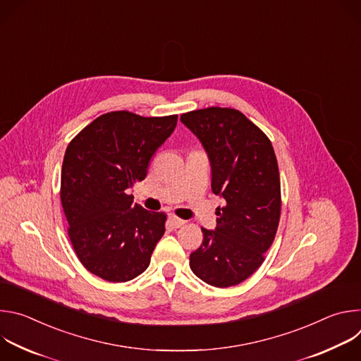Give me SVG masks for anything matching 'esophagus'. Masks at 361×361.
<instances>
[{
	"label": "esophagus",
	"instance_id": "obj_1",
	"mask_svg": "<svg viewBox=\"0 0 361 361\" xmlns=\"http://www.w3.org/2000/svg\"><path fill=\"white\" fill-rule=\"evenodd\" d=\"M169 223H170V226H171L173 228H180V227H183V226L185 224L184 220H181V219L176 217V216H170V217H169Z\"/></svg>",
	"mask_w": 361,
	"mask_h": 361
}]
</instances>
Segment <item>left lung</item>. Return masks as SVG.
<instances>
[{
    "instance_id": "left-lung-1",
    "label": "left lung",
    "mask_w": 361,
    "mask_h": 361,
    "mask_svg": "<svg viewBox=\"0 0 361 361\" xmlns=\"http://www.w3.org/2000/svg\"><path fill=\"white\" fill-rule=\"evenodd\" d=\"M180 120L207 152L212 190L226 201L217 207L216 230L201 228L204 238L190 254V267L210 286H237L263 264L280 221V174L271 141L234 109L195 110Z\"/></svg>"
}]
</instances>
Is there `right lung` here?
<instances>
[{
	"mask_svg": "<svg viewBox=\"0 0 361 361\" xmlns=\"http://www.w3.org/2000/svg\"><path fill=\"white\" fill-rule=\"evenodd\" d=\"M177 116L102 114L68 144L61 204L81 264L111 283L135 279L166 231V213L133 204L127 190L147 176L152 154L173 134Z\"/></svg>",
	"mask_w": 361,
	"mask_h": 361,
	"instance_id": "right-lung-1",
	"label": "right lung"
}]
</instances>
